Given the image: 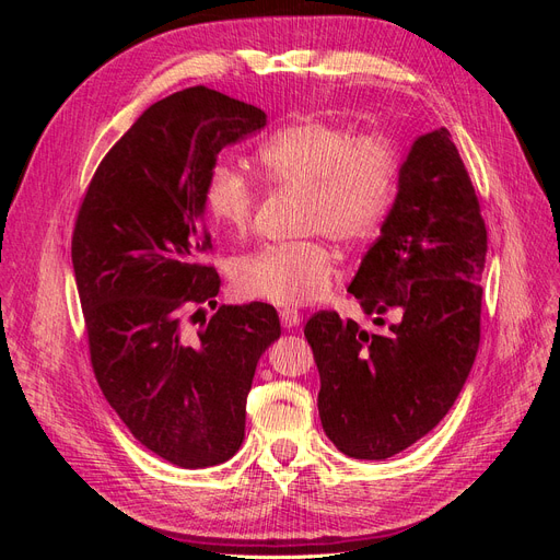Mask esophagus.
<instances>
[{
  "mask_svg": "<svg viewBox=\"0 0 560 560\" xmlns=\"http://www.w3.org/2000/svg\"><path fill=\"white\" fill-rule=\"evenodd\" d=\"M301 313L296 311V308H282L280 311V322H282V327L284 329H294V327H299V322H301Z\"/></svg>",
  "mask_w": 560,
  "mask_h": 560,
  "instance_id": "esophagus-1",
  "label": "esophagus"
}]
</instances>
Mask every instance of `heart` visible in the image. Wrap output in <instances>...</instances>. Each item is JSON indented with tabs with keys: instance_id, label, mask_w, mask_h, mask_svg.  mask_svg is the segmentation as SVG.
Returning a JSON list of instances; mask_svg holds the SVG:
<instances>
[{
	"instance_id": "b5f03b06",
	"label": "heart",
	"mask_w": 560,
	"mask_h": 560,
	"mask_svg": "<svg viewBox=\"0 0 560 560\" xmlns=\"http://www.w3.org/2000/svg\"><path fill=\"white\" fill-rule=\"evenodd\" d=\"M257 159L268 184L303 194L301 229L327 233L336 243H360L378 231L393 208L401 167L399 149L387 135H352L315 118L270 135ZM202 200L217 229L235 238L249 231L257 189L238 167L217 161ZM331 273V252L322 241L273 243L235 264L233 282L243 299L303 306L327 290Z\"/></svg>"
}]
</instances>
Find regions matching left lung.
<instances>
[{
	"label": "left lung",
	"instance_id": "1",
	"mask_svg": "<svg viewBox=\"0 0 560 560\" xmlns=\"http://www.w3.org/2000/svg\"><path fill=\"white\" fill-rule=\"evenodd\" d=\"M486 249L479 198L451 132L420 135L378 241L348 284L366 315L397 311L401 322L369 334L319 311L303 329L319 371L322 428L338 451L385 460L448 413L479 350Z\"/></svg>",
	"mask_w": 560,
	"mask_h": 560
}]
</instances>
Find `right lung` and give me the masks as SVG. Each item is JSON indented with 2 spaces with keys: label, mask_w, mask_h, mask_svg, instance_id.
<instances>
[{
  "label": "right lung",
  "mask_w": 560,
  "mask_h": 560,
  "mask_svg": "<svg viewBox=\"0 0 560 560\" xmlns=\"http://www.w3.org/2000/svg\"><path fill=\"white\" fill-rule=\"evenodd\" d=\"M264 126L259 107L206 86L167 95L107 151L77 214L72 264L100 389L142 446L184 469L241 448L254 371L280 338L261 301L219 306L196 335L183 327L202 302L217 307L219 276L202 264L210 167Z\"/></svg>",
  "instance_id": "right-lung-1"
}]
</instances>
